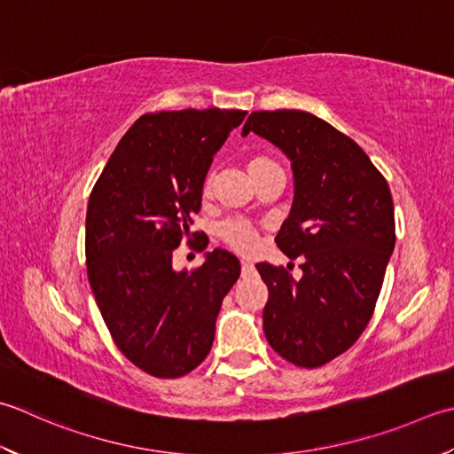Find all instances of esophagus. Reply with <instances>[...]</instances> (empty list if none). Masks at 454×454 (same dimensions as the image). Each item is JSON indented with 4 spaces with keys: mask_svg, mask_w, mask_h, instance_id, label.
Listing matches in <instances>:
<instances>
[{
    "mask_svg": "<svg viewBox=\"0 0 454 454\" xmlns=\"http://www.w3.org/2000/svg\"><path fill=\"white\" fill-rule=\"evenodd\" d=\"M252 271H254V265L250 262H242V275L252 273Z\"/></svg>",
    "mask_w": 454,
    "mask_h": 454,
    "instance_id": "obj_1",
    "label": "esophagus"
}]
</instances>
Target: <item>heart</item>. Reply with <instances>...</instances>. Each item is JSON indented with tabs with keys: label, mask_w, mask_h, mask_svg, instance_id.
I'll use <instances>...</instances> for the list:
<instances>
[{
	"label": "heart",
	"mask_w": 454,
	"mask_h": 454,
	"mask_svg": "<svg viewBox=\"0 0 454 454\" xmlns=\"http://www.w3.org/2000/svg\"><path fill=\"white\" fill-rule=\"evenodd\" d=\"M273 168H279V165L273 161L270 157L257 155L252 157L250 163H247V171L254 176V181L257 176H262L265 173L273 171ZM212 189V176L208 175L207 179L202 183V194H208ZM218 236L224 239V242L232 247V250L239 252V254H254L257 247V234L254 226L247 220L242 218H230L220 222L218 226Z\"/></svg>",
	"instance_id": "b5f03b06"
}]
</instances>
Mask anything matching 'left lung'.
Listing matches in <instances>:
<instances>
[{
	"label": "left lung",
	"mask_w": 454,
	"mask_h": 454,
	"mask_svg": "<svg viewBox=\"0 0 454 454\" xmlns=\"http://www.w3.org/2000/svg\"><path fill=\"white\" fill-rule=\"evenodd\" d=\"M254 131L291 159L295 197L275 244L303 257L299 281L286 268L257 263L270 297L263 333L301 368H318L360 339L374 315L395 246L387 181L356 141L301 110L252 112Z\"/></svg>",
	"instance_id": "1"
}]
</instances>
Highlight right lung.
<instances>
[{"mask_svg": "<svg viewBox=\"0 0 454 454\" xmlns=\"http://www.w3.org/2000/svg\"><path fill=\"white\" fill-rule=\"evenodd\" d=\"M244 110L145 114L98 176L86 210V271L115 346L155 378H181L208 356L239 260L216 247L191 273L173 250L192 242L202 183Z\"/></svg>", "mask_w": 454, "mask_h": 454, "instance_id": "add662e5", "label": "right lung"}]
</instances>
